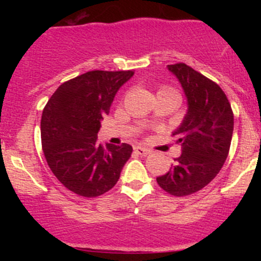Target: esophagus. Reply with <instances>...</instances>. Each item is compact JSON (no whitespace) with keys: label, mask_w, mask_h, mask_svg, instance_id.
<instances>
[{"label":"esophagus","mask_w":261,"mask_h":261,"mask_svg":"<svg viewBox=\"0 0 261 261\" xmlns=\"http://www.w3.org/2000/svg\"><path fill=\"white\" fill-rule=\"evenodd\" d=\"M134 151H135L138 155H141V156H146V155H149L150 152H151V150L147 149V147L136 145L134 146Z\"/></svg>","instance_id":"esophagus-1"}]
</instances>
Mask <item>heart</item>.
I'll return each instance as SVG.
<instances>
[{
  "label": "heart",
  "instance_id": "b5f03b06",
  "mask_svg": "<svg viewBox=\"0 0 261 261\" xmlns=\"http://www.w3.org/2000/svg\"><path fill=\"white\" fill-rule=\"evenodd\" d=\"M158 94H177L178 96L177 92H175L173 88H169V87H162V88H159Z\"/></svg>",
  "mask_w": 261,
  "mask_h": 261
}]
</instances>
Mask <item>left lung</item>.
Returning a JSON list of instances; mask_svg holds the SVG:
<instances>
[{"label":"left lung","instance_id":"8db88e82","mask_svg":"<svg viewBox=\"0 0 261 261\" xmlns=\"http://www.w3.org/2000/svg\"><path fill=\"white\" fill-rule=\"evenodd\" d=\"M179 81L187 98V114L174 131L181 154L167 174L156 181L172 196H189L211 181L230 150L233 114L218 84L184 63L168 65Z\"/></svg>","mask_w":261,"mask_h":261}]
</instances>
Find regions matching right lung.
<instances>
[{
    "label": "right lung",
    "mask_w": 261,
    "mask_h": 261,
    "mask_svg": "<svg viewBox=\"0 0 261 261\" xmlns=\"http://www.w3.org/2000/svg\"><path fill=\"white\" fill-rule=\"evenodd\" d=\"M133 70H92L64 82L41 116V145L49 168L69 191L83 197L106 193L133 152L128 144L97 143L103 116Z\"/></svg>",
    "instance_id": "right-lung-1"
}]
</instances>
